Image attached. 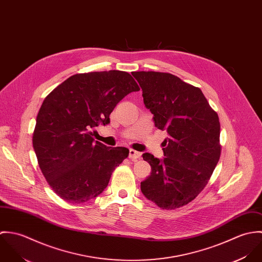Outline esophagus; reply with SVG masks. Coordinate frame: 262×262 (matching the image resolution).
<instances>
[{
  "label": "esophagus",
  "instance_id": "obj_1",
  "mask_svg": "<svg viewBox=\"0 0 262 262\" xmlns=\"http://www.w3.org/2000/svg\"><path fill=\"white\" fill-rule=\"evenodd\" d=\"M141 156L140 152L136 151V150L130 149L129 150V158H131L132 160H136Z\"/></svg>",
  "mask_w": 262,
  "mask_h": 262
}]
</instances>
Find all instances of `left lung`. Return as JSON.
Returning <instances> with one entry per match:
<instances>
[{
	"label": "left lung",
	"mask_w": 262,
	"mask_h": 262,
	"mask_svg": "<svg viewBox=\"0 0 262 262\" xmlns=\"http://www.w3.org/2000/svg\"><path fill=\"white\" fill-rule=\"evenodd\" d=\"M155 126L166 130L162 160L143 159L151 174L143 194L159 208L173 210L191 202L207 186L221 155L220 122L202 91L167 73L134 72Z\"/></svg>",
	"instance_id": "1"
}]
</instances>
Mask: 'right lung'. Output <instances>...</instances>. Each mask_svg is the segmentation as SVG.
I'll return each instance as SVG.
<instances>
[{
	"instance_id": "obj_1",
	"label": "right lung",
	"mask_w": 262,
	"mask_h": 262,
	"mask_svg": "<svg viewBox=\"0 0 262 262\" xmlns=\"http://www.w3.org/2000/svg\"><path fill=\"white\" fill-rule=\"evenodd\" d=\"M139 90L126 72H93L72 75L45 98L33 148L44 178L62 200L84 203L107 187L129 149L95 141L93 131L99 124H109L116 105Z\"/></svg>"
}]
</instances>
